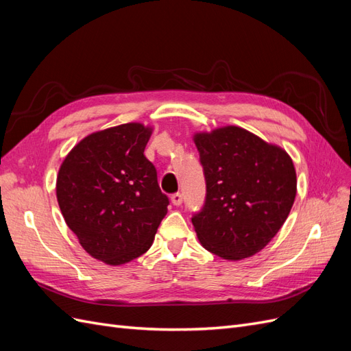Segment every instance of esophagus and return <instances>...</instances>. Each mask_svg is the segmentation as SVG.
I'll use <instances>...</instances> for the list:
<instances>
[{
    "mask_svg": "<svg viewBox=\"0 0 351 351\" xmlns=\"http://www.w3.org/2000/svg\"><path fill=\"white\" fill-rule=\"evenodd\" d=\"M171 204L173 205H176V206H180L183 204V196H182V193H174V195H171Z\"/></svg>",
    "mask_w": 351,
    "mask_h": 351,
    "instance_id": "1",
    "label": "esophagus"
}]
</instances>
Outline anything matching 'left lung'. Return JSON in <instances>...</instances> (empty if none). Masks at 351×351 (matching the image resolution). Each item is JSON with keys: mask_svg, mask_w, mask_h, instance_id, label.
<instances>
[{"mask_svg": "<svg viewBox=\"0 0 351 351\" xmlns=\"http://www.w3.org/2000/svg\"><path fill=\"white\" fill-rule=\"evenodd\" d=\"M205 206L192 218L202 246L227 261L261 252L289 217L297 193L293 159L237 125L197 132Z\"/></svg>", "mask_w": 351, "mask_h": 351, "instance_id": "1", "label": "left lung"}]
</instances>
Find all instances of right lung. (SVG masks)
<instances>
[{
    "label": "right lung",
    "mask_w": 351,
    "mask_h": 351,
    "mask_svg": "<svg viewBox=\"0 0 351 351\" xmlns=\"http://www.w3.org/2000/svg\"><path fill=\"white\" fill-rule=\"evenodd\" d=\"M152 127L125 123L88 134L62 161L57 200L92 258L111 267L149 250L167 215L154 164L143 155Z\"/></svg>",
    "instance_id": "obj_1"
}]
</instances>
